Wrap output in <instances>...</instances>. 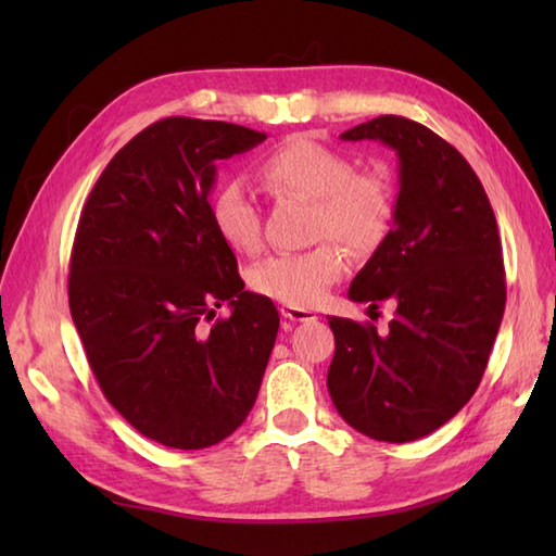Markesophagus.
Instances as JSON below:
<instances>
[{"mask_svg":"<svg viewBox=\"0 0 556 556\" xmlns=\"http://www.w3.org/2000/svg\"><path fill=\"white\" fill-rule=\"evenodd\" d=\"M281 317L289 323H315L317 315L308 308H296V305H281Z\"/></svg>","mask_w":556,"mask_h":556,"instance_id":"esophagus-1","label":"esophagus"}]
</instances>
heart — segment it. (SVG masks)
Instances as JSON below:
<instances>
[{"label":"heart","mask_w":556,"mask_h":556,"mask_svg":"<svg viewBox=\"0 0 556 556\" xmlns=\"http://www.w3.org/2000/svg\"><path fill=\"white\" fill-rule=\"evenodd\" d=\"M260 181L275 198L313 200V239H334L358 257L382 248L394 224V188L382 169L353 172V162L311 138H291L260 164ZM210 217L219 239L239 253L263 243L257 207L239 184L212 195ZM334 241L305 253H279L248 271L253 291L296 308L320 303L344 277L346 255Z\"/></svg>","instance_id":"1"}]
</instances>
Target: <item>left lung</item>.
<instances>
[{"label": "left lung", "mask_w": 556, "mask_h": 556, "mask_svg": "<svg viewBox=\"0 0 556 556\" xmlns=\"http://www.w3.org/2000/svg\"><path fill=\"white\" fill-rule=\"evenodd\" d=\"M341 140L396 150L394 227L349 289L351 301L396 313L384 334L329 317L327 389L353 430L413 442L452 420L488 368L506 303L497 219L466 157L428 126L387 114Z\"/></svg>", "instance_id": "left-lung-1"}]
</instances>
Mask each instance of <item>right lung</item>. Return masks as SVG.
I'll list each match as a JSON object with an SVG mask.
<instances>
[{"label":"right lung","mask_w":556,"mask_h":556,"mask_svg":"<svg viewBox=\"0 0 556 556\" xmlns=\"http://www.w3.org/2000/svg\"><path fill=\"white\" fill-rule=\"evenodd\" d=\"M265 138L227 122H155L116 152L80 212L71 317L102 394L164 446L205 448L239 428L275 346V303L243 291L207 203L217 162ZM222 302L232 315L205 328Z\"/></svg>","instance_id":"right-lung-1"}]
</instances>
